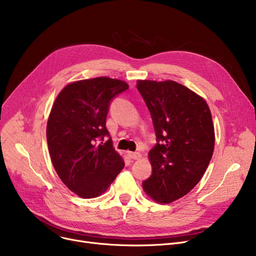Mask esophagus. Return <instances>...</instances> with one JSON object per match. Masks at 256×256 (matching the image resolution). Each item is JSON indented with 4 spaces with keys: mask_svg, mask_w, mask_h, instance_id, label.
I'll list each match as a JSON object with an SVG mask.
<instances>
[{
    "mask_svg": "<svg viewBox=\"0 0 256 256\" xmlns=\"http://www.w3.org/2000/svg\"><path fill=\"white\" fill-rule=\"evenodd\" d=\"M128 156L132 158V160H140L143 158V156L140 154V152H128Z\"/></svg>",
    "mask_w": 256,
    "mask_h": 256,
    "instance_id": "esophagus-1",
    "label": "esophagus"
}]
</instances>
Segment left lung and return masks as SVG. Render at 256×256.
I'll return each mask as SVG.
<instances>
[{"label": "left lung", "mask_w": 256, "mask_h": 256, "mask_svg": "<svg viewBox=\"0 0 256 256\" xmlns=\"http://www.w3.org/2000/svg\"><path fill=\"white\" fill-rule=\"evenodd\" d=\"M150 112L158 143L148 152L152 174L144 192L168 204L189 193L202 178L214 147L212 113L204 98L168 80H138Z\"/></svg>", "instance_id": "8db88e82"}]
</instances>
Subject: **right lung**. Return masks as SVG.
<instances>
[{
  "mask_svg": "<svg viewBox=\"0 0 256 256\" xmlns=\"http://www.w3.org/2000/svg\"><path fill=\"white\" fill-rule=\"evenodd\" d=\"M128 88L118 78L98 76L67 84L48 119L46 140L58 176L70 191L88 199L104 194L124 169L106 128L111 100Z\"/></svg>",
  "mask_w": 256,
  "mask_h": 256,
  "instance_id": "add662e5",
  "label": "right lung"
}]
</instances>
